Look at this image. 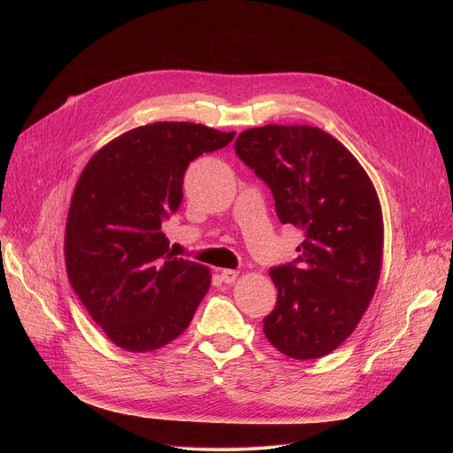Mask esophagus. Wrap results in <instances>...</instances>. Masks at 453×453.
<instances>
[{"instance_id":"esophagus-1","label":"esophagus","mask_w":453,"mask_h":453,"mask_svg":"<svg viewBox=\"0 0 453 453\" xmlns=\"http://www.w3.org/2000/svg\"><path fill=\"white\" fill-rule=\"evenodd\" d=\"M220 278H222V281H224V283L231 285V283H234V281H236V278H238V271H233V269H224V271L220 273Z\"/></svg>"}]
</instances>
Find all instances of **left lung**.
<instances>
[{
	"instance_id": "left-lung-1",
	"label": "left lung",
	"mask_w": 453,
	"mask_h": 453,
	"mask_svg": "<svg viewBox=\"0 0 453 453\" xmlns=\"http://www.w3.org/2000/svg\"><path fill=\"white\" fill-rule=\"evenodd\" d=\"M234 150L271 188L280 222L304 236L294 262L271 269L278 301L264 334L287 357H325L357 328L378 285L383 222L374 186L317 127L247 128Z\"/></svg>"
}]
</instances>
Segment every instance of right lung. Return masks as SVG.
I'll return each instance as SVG.
<instances>
[{"instance_id": "right-lung-1", "label": "right lung", "mask_w": 453, "mask_h": 453, "mask_svg": "<svg viewBox=\"0 0 453 453\" xmlns=\"http://www.w3.org/2000/svg\"><path fill=\"white\" fill-rule=\"evenodd\" d=\"M234 133L157 121L107 143L86 165L66 222L70 283L105 335L127 351L177 339L206 296L210 269L173 257L163 222L182 201L188 165Z\"/></svg>"}]
</instances>
